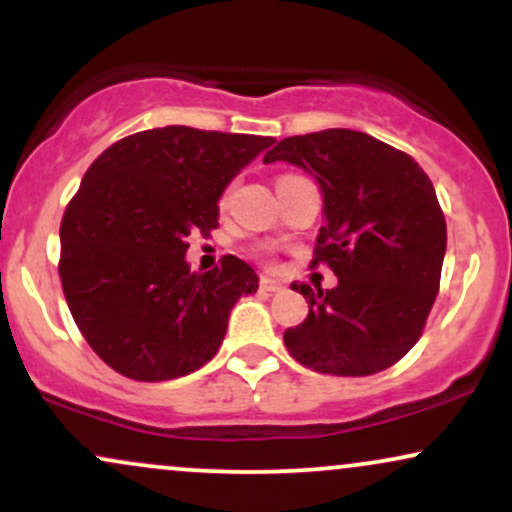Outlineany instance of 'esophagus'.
<instances>
[{"instance_id":"esophagus-1","label":"esophagus","mask_w":512,"mask_h":512,"mask_svg":"<svg viewBox=\"0 0 512 512\" xmlns=\"http://www.w3.org/2000/svg\"><path fill=\"white\" fill-rule=\"evenodd\" d=\"M281 286H284V284H281L279 279H272V276H262V279H260V289H262V291H267V293L279 291Z\"/></svg>"}]
</instances>
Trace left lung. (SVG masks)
<instances>
[{
    "label": "left lung",
    "mask_w": 512,
    "mask_h": 512,
    "mask_svg": "<svg viewBox=\"0 0 512 512\" xmlns=\"http://www.w3.org/2000/svg\"><path fill=\"white\" fill-rule=\"evenodd\" d=\"M303 168L322 190L315 260L332 267L334 289L296 286L308 317L284 332L291 356L330 375H373L419 342L436 303L445 216L414 158L354 129L281 139L264 163Z\"/></svg>",
    "instance_id": "obj_1"
}]
</instances>
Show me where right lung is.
Wrapping results in <instances>:
<instances>
[{
    "label": "right lung",
    "instance_id": "right-lung-1",
    "mask_svg": "<svg viewBox=\"0 0 512 512\" xmlns=\"http://www.w3.org/2000/svg\"><path fill=\"white\" fill-rule=\"evenodd\" d=\"M274 144L255 134L168 125L105 149L60 228L64 298L84 339L117 373L173 380L211 361L255 269L226 255L190 272L187 236L219 226V199Z\"/></svg>",
    "mask_w": 512,
    "mask_h": 512
}]
</instances>
